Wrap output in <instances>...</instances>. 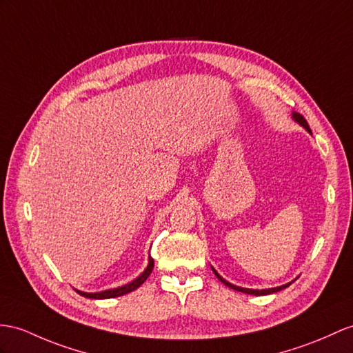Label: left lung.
Listing matches in <instances>:
<instances>
[{"mask_svg":"<svg viewBox=\"0 0 353 353\" xmlns=\"http://www.w3.org/2000/svg\"><path fill=\"white\" fill-rule=\"evenodd\" d=\"M292 119H294L295 123H298L301 127H304L305 130L308 132V133H312V130H310V127H308V124H307V121H305V118L301 115V114H298V112H292ZM211 270H212V272L216 274V277L223 283V285L225 286H228V288H230V289H234V290H238V292H243V294H248V295H256V296H262V295H270V294H274V292H279V290H281V289H286L288 286H290L292 283H294L295 280H292V281H289V283H286V285H281V286H277V288H271V289H248V288H241V286H236V285H232V283H229L228 280H225L223 279L220 274L212 268L211 266Z\"/></svg>","mask_w":353,"mask_h":353,"instance_id":"8db88e82","label":"left lung"}]
</instances>
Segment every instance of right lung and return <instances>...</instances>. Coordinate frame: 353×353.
Masks as SVG:
<instances>
[{
	"label": "right lung",
	"instance_id": "right-lung-1",
	"mask_svg": "<svg viewBox=\"0 0 353 353\" xmlns=\"http://www.w3.org/2000/svg\"><path fill=\"white\" fill-rule=\"evenodd\" d=\"M152 268H154V259L150 256L148 257V265H147V268H145V271L141 274L139 277L134 279L130 283H127V285H124V286L114 288V289H106V290H101V292H83V290H79V289H74V290L79 295H82L85 298H91V299H108V298L123 296V295L130 294V292H133V290L139 288L142 283L150 277V274L152 272Z\"/></svg>",
	"mask_w": 353,
	"mask_h": 353
}]
</instances>
